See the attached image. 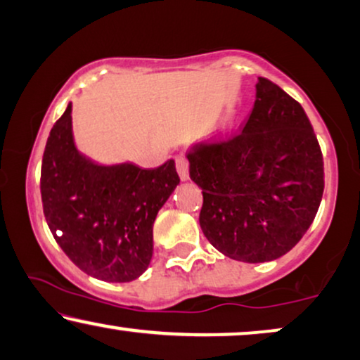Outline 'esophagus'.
Returning a JSON list of instances; mask_svg holds the SVG:
<instances>
[{
    "mask_svg": "<svg viewBox=\"0 0 360 360\" xmlns=\"http://www.w3.org/2000/svg\"><path fill=\"white\" fill-rule=\"evenodd\" d=\"M176 169H177V174L183 181H188L189 179V162L186 160L184 155H177L176 156Z\"/></svg>",
    "mask_w": 360,
    "mask_h": 360,
    "instance_id": "1",
    "label": "esophagus"
}]
</instances>
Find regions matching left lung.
<instances>
[{
    "mask_svg": "<svg viewBox=\"0 0 360 360\" xmlns=\"http://www.w3.org/2000/svg\"><path fill=\"white\" fill-rule=\"evenodd\" d=\"M188 160L191 179L202 189L200 229L233 260L285 255L313 224L323 199L324 162L313 127L303 107L263 77L242 131L198 143Z\"/></svg>",
    "mask_w": 360,
    "mask_h": 360,
    "instance_id": "obj_1",
    "label": "left lung"
}]
</instances>
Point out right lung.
Returning a JSON list of instances; mask_svg holds the SVG:
<instances>
[{
	"label": "right lung",
	"mask_w": 360,
	"mask_h": 360,
	"mask_svg": "<svg viewBox=\"0 0 360 360\" xmlns=\"http://www.w3.org/2000/svg\"><path fill=\"white\" fill-rule=\"evenodd\" d=\"M70 112L69 103L42 156L47 225L65 255L87 275L112 283L136 280L151 262L158 210L179 184L174 160L155 169L133 162L95 165L77 151Z\"/></svg>",
	"instance_id": "obj_1"
}]
</instances>
